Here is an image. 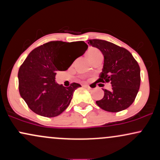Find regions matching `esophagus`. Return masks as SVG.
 I'll use <instances>...</instances> for the list:
<instances>
[{"mask_svg": "<svg viewBox=\"0 0 160 160\" xmlns=\"http://www.w3.org/2000/svg\"><path fill=\"white\" fill-rule=\"evenodd\" d=\"M82 86H84V87L86 88H88V89H92L90 86H89V85H87V84H85V85H83Z\"/></svg>", "mask_w": 160, "mask_h": 160, "instance_id": "1", "label": "esophagus"}]
</instances>
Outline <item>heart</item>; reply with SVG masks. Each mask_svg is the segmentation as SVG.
<instances>
[{
    "instance_id": "heart-1",
    "label": "heart",
    "mask_w": 160,
    "mask_h": 160,
    "mask_svg": "<svg viewBox=\"0 0 160 160\" xmlns=\"http://www.w3.org/2000/svg\"><path fill=\"white\" fill-rule=\"evenodd\" d=\"M100 54H102V53H101L100 51L96 48H89L88 49L87 52H86V55H87L88 58H89V59L90 60V61H92L95 57H96Z\"/></svg>"
}]
</instances>
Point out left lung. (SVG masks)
<instances>
[{
	"label": "left lung",
	"mask_w": 160,
	"mask_h": 160,
	"mask_svg": "<svg viewBox=\"0 0 160 160\" xmlns=\"http://www.w3.org/2000/svg\"><path fill=\"white\" fill-rule=\"evenodd\" d=\"M90 46L98 48L104 56L102 72L98 82H111L112 89H103V98L96 101L97 105L109 112H119L133 103L141 83L140 67L127 49L103 40H88Z\"/></svg>",
	"instance_id": "8db88e82"
}]
</instances>
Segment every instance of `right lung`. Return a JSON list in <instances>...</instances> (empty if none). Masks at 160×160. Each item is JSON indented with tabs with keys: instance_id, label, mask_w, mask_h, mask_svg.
<instances>
[{
	"instance_id": "add662e5",
	"label": "right lung",
	"mask_w": 160,
	"mask_h": 160,
	"mask_svg": "<svg viewBox=\"0 0 160 160\" xmlns=\"http://www.w3.org/2000/svg\"><path fill=\"white\" fill-rule=\"evenodd\" d=\"M87 48L83 41H50L29 53L20 66L18 78L20 95L33 112L54 117L68 107L75 89L81 86L76 82L68 87L58 85L56 72L66 71Z\"/></svg>"
}]
</instances>
